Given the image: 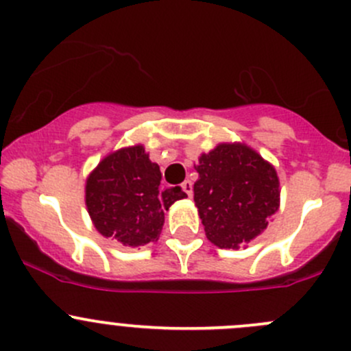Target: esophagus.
I'll use <instances>...</instances> for the list:
<instances>
[{
  "instance_id": "obj_1",
  "label": "esophagus",
  "mask_w": 351,
  "mask_h": 351,
  "mask_svg": "<svg viewBox=\"0 0 351 351\" xmlns=\"http://www.w3.org/2000/svg\"><path fill=\"white\" fill-rule=\"evenodd\" d=\"M182 190L185 191L188 197H191V190H193V188H191V182H190V180H185V182L182 183Z\"/></svg>"
}]
</instances>
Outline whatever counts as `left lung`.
<instances>
[{
    "mask_svg": "<svg viewBox=\"0 0 351 351\" xmlns=\"http://www.w3.org/2000/svg\"><path fill=\"white\" fill-rule=\"evenodd\" d=\"M193 198L210 242L237 249L267 227L278 212L276 169L243 145H219L202 154Z\"/></svg>",
    "mask_w": 351,
    "mask_h": 351,
    "instance_id": "1",
    "label": "left lung"
}]
</instances>
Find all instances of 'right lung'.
Here are the masks:
<instances>
[{
	"mask_svg": "<svg viewBox=\"0 0 351 351\" xmlns=\"http://www.w3.org/2000/svg\"><path fill=\"white\" fill-rule=\"evenodd\" d=\"M182 188H161V171L143 146L106 156L86 185L88 215L99 234L129 247L158 241L165 210L185 198Z\"/></svg>",
	"mask_w": 351,
	"mask_h": 351,
	"instance_id": "1",
	"label": "right lung"
}]
</instances>
